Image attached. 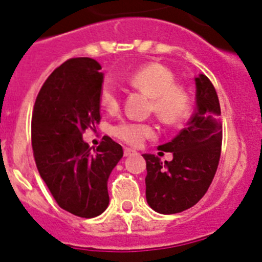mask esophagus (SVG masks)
<instances>
[{"label": "esophagus", "mask_w": 262, "mask_h": 262, "mask_svg": "<svg viewBox=\"0 0 262 262\" xmlns=\"http://www.w3.org/2000/svg\"><path fill=\"white\" fill-rule=\"evenodd\" d=\"M132 154H136V150H133V148H129V147L124 148V155H125V157H129V155H132Z\"/></svg>", "instance_id": "esophagus-1"}]
</instances>
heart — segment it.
<instances>
[{"mask_svg":"<svg viewBox=\"0 0 262 262\" xmlns=\"http://www.w3.org/2000/svg\"><path fill=\"white\" fill-rule=\"evenodd\" d=\"M129 83L151 96V110L162 121L175 124L187 114L189 98L183 87L175 84V77L160 63H147L138 68L129 77ZM100 104L108 112L120 107V95L116 84L111 79L103 82L99 91ZM112 134L117 140L130 146H138L155 136V128L148 122L121 120L112 126Z\"/></svg>","mask_w":262,"mask_h":262,"instance_id":"heart-1","label":"heart"}]
</instances>
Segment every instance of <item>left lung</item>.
Here are the masks:
<instances>
[{
	"label": "left lung",
	"instance_id": "1",
	"mask_svg": "<svg viewBox=\"0 0 262 262\" xmlns=\"http://www.w3.org/2000/svg\"><path fill=\"white\" fill-rule=\"evenodd\" d=\"M222 148L221 105L206 75L195 78V111L187 128L159 150L172 152L171 162L145 154L146 200L160 214H175L194 206L205 195L219 164Z\"/></svg>",
	"mask_w": 262,
	"mask_h": 262
}]
</instances>
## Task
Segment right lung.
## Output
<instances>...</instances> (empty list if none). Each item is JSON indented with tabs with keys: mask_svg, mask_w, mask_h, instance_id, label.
I'll return each instance as SVG.
<instances>
[{
	"mask_svg": "<svg viewBox=\"0 0 262 262\" xmlns=\"http://www.w3.org/2000/svg\"><path fill=\"white\" fill-rule=\"evenodd\" d=\"M100 69L94 58L65 61L43 83L32 112L37 171L58 206L81 218H94L107 209L108 178L124 154L108 136L94 151L82 140L86 129L100 122Z\"/></svg>",
	"mask_w": 262,
	"mask_h": 262,
	"instance_id": "right-lung-1",
	"label": "right lung"
}]
</instances>
